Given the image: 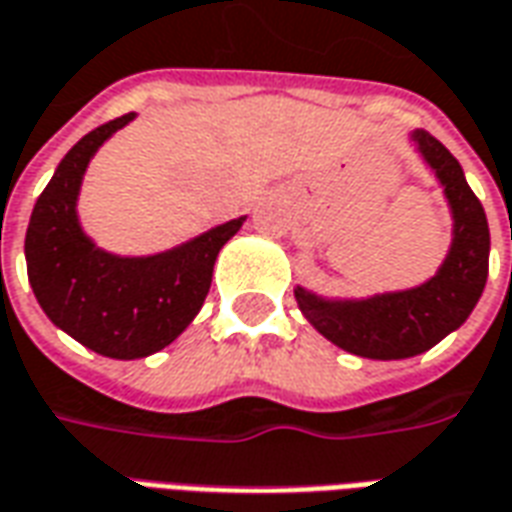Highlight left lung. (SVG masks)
<instances>
[{
	"mask_svg": "<svg viewBox=\"0 0 512 512\" xmlns=\"http://www.w3.org/2000/svg\"><path fill=\"white\" fill-rule=\"evenodd\" d=\"M413 141L441 180L455 219L452 249L438 274L410 291L360 302H327L296 288L302 313L327 341L371 360H402L427 352L466 321L488 280L491 232L480 199L468 188L455 155L435 135L416 130Z\"/></svg>",
	"mask_w": 512,
	"mask_h": 512,
	"instance_id": "obj_1",
	"label": "left lung"
}]
</instances>
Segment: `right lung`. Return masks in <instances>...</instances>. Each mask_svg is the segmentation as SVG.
I'll list each match as a JSON object with an SVG mask.
<instances>
[{
    "label": "right lung",
    "instance_id": "right-lung-1",
    "mask_svg": "<svg viewBox=\"0 0 512 512\" xmlns=\"http://www.w3.org/2000/svg\"><path fill=\"white\" fill-rule=\"evenodd\" d=\"M132 116L107 121L71 146L32 207L24 238L32 293L52 324L116 360L155 355L194 321L219 249L244 224L232 219L152 257H116L94 246L77 221L82 174L96 149Z\"/></svg>",
    "mask_w": 512,
    "mask_h": 512
}]
</instances>
